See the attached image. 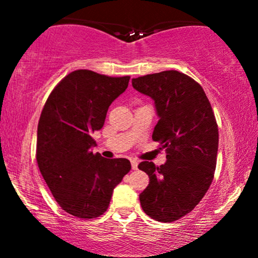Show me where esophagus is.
Instances as JSON below:
<instances>
[{"label":"esophagus","mask_w":258,"mask_h":258,"mask_svg":"<svg viewBox=\"0 0 258 258\" xmlns=\"http://www.w3.org/2000/svg\"><path fill=\"white\" fill-rule=\"evenodd\" d=\"M131 165H132L133 170H137V167H138V161H137V160H132Z\"/></svg>","instance_id":"1"}]
</instances>
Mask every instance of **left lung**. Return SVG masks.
Segmentation results:
<instances>
[{
  "label": "left lung",
  "mask_w": 258,
  "mask_h": 258,
  "mask_svg": "<svg viewBox=\"0 0 258 258\" xmlns=\"http://www.w3.org/2000/svg\"><path fill=\"white\" fill-rule=\"evenodd\" d=\"M135 90L155 103L159 121L153 141L166 150V162L142 161L149 184L139 195L143 211L159 222H173L191 211L214 179L218 126L203 87L185 74L167 70L133 79Z\"/></svg>",
  "instance_id": "left-lung-1"
}]
</instances>
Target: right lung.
Wrapping results in <instances>:
<instances>
[{
    "mask_svg": "<svg viewBox=\"0 0 258 258\" xmlns=\"http://www.w3.org/2000/svg\"><path fill=\"white\" fill-rule=\"evenodd\" d=\"M128 81L130 76L75 70L55 86L41 112L38 168L59 206L78 218L104 214L114 188L131 170L127 159H104L92 152V133L104 125L109 106Z\"/></svg>",
    "mask_w": 258,
    "mask_h": 258,
    "instance_id": "obj_1",
    "label": "right lung"
}]
</instances>
